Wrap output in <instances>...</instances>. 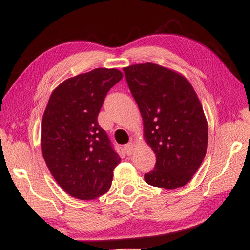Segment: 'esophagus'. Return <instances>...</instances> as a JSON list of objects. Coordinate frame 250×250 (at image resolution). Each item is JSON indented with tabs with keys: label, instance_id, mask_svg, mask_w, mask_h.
<instances>
[{
	"label": "esophagus",
	"instance_id": "obj_1",
	"mask_svg": "<svg viewBox=\"0 0 250 250\" xmlns=\"http://www.w3.org/2000/svg\"><path fill=\"white\" fill-rule=\"evenodd\" d=\"M134 150H135V145H134V143H129L125 146V151L127 155L133 154Z\"/></svg>",
	"mask_w": 250,
	"mask_h": 250
}]
</instances>
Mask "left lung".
Wrapping results in <instances>:
<instances>
[{"mask_svg":"<svg viewBox=\"0 0 250 250\" xmlns=\"http://www.w3.org/2000/svg\"><path fill=\"white\" fill-rule=\"evenodd\" d=\"M124 72L142 114L145 139L156 155L145 181L167 190L185 186L207 151L208 125L200 99L184 76L158 64H134Z\"/></svg>","mask_w":250,"mask_h":250,"instance_id":"1","label":"left lung"}]
</instances>
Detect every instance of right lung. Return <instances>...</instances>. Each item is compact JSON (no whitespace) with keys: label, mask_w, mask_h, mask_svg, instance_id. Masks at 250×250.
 <instances>
[{"label":"right lung","mask_w":250,"mask_h":250,"mask_svg":"<svg viewBox=\"0 0 250 250\" xmlns=\"http://www.w3.org/2000/svg\"><path fill=\"white\" fill-rule=\"evenodd\" d=\"M123 76L116 68H95L63 81L50 95L41 125L42 154L70 196L94 200L111 188L120 157L97 118Z\"/></svg>","instance_id":"1"}]
</instances>
